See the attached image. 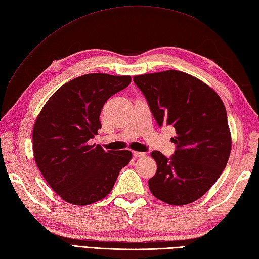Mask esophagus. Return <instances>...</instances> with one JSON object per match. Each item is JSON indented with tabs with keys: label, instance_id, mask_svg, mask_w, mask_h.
Returning <instances> with one entry per match:
<instances>
[{
	"label": "esophagus",
	"instance_id": "1",
	"mask_svg": "<svg viewBox=\"0 0 259 259\" xmlns=\"http://www.w3.org/2000/svg\"><path fill=\"white\" fill-rule=\"evenodd\" d=\"M133 156L135 157V158H137V157H145L146 156V154L141 153V151H133Z\"/></svg>",
	"mask_w": 259,
	"mask_h": 259
}]
</instances>
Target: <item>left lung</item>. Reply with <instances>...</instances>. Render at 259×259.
<instances>
[{"instance_id": "8db88e82", "label": "left lung", "mask_w": 259, "mask_h": 259, "mask_svg": "<svg viewBox=\"0 0 259 259\" xmlns=\"http://www.w3.org/2000/svg\"><path fill=\"white\" fill-rule=\"evenodd\" d=\"M155 119L174 126L176 150L168 159L153 151L157 171L148 180L154 197L170 205L200 199L224 170L232 137L223 101L211 87L178 70L134 75Z\"/></svg>"}]
</instances>
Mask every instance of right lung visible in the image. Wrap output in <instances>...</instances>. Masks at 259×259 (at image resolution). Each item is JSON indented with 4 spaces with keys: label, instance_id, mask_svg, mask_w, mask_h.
Segmentation results:
<instances>
[{
    "label": "right lung",
    "instance_id": "obj_1",
    "mask_svg": "<svg viewBox=\"0 0 259 259\" xmlns=\"http://www.w3.org/2000/svg\"><path fill=\"white\" fill-rule=\"evenodd\" d=\"M131 80V75H81L60 87L37 116L33 130L36 165L66 202L82 206L104 199L132 159L130 150L104 151L89 143L101 128L104 103Z\"/></svg>",
    "mask_w": 259,
    "mask_h": 259
}]
</instances>
